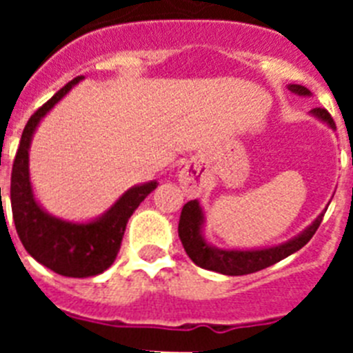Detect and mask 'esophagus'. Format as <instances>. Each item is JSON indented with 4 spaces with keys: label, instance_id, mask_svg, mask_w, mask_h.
<instances>
[{
    "label": "esophagus",
    "instance_id": "34e87169",
    "mask_svg": "<svg viewBox=\"0 0 353 353\" xmlns=\"http://www.w3.org/2000/svg\"><path fill=\"white\" fill-rule=\"evenodd\" d=\"M179 180H180V185H182L183 192H185L189 198L192 196H198L199 191H201V187H203V182L201 179L198 176L194 170L191 166H185L179 174Z\"/></svg>",
    "mask_w": 353,
    "mask_h": 353
}]
</instances>
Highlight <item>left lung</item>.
<instances>
[{
    "instance_id": "left-lung-1",
    "label": "left lung",
    "mask_w": 353,
    "mask_h": 353,
    "mask_svg": "<svg viewBox=\"0 0 353 353\" xmlns=\"http://www.w3.org/2000/svg\"><path fill=\"white\" fill-rule=\"evenodd\" d=\"M290 92L299 93V95H311V92L301 84H290ZM314 117L322 118L327 121L332 129H336V123L330 117V113L325 108L311 109ZM323 214L316 217L304 233L295 236L293 240H288L286 244L276 245L270 249H258V251H221V249L210 248V245L201 239V223H203V212L199 208V203L196 199L187 201L180 214L179 223V236L182 240V245L185 249L187 256L191 258L198 267L214 272L224 274V276H245V274L258 272L261 269H267L270 265L277 261L285 260L290 254L297 252L299 249L304 248L313 235L316 233L318 226L322 223Z\"/></svg>"
}]
</instances>
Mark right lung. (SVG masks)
<instances>
[{
  "mask_svg": "<svg viewBox=\"0 0 353 353\" xmlns=\"http://www.w3.org/2000/svg\"><path fill=\"white\" fill-rule=\"evenodd\" d=\"M83 76L72 79L31 114L21 136L12 166L10 201L15 230L24 249L43 267L67 277L102 274L117 258L129 217L157 182L132 187L101 219L88 224H72L46 214L33 198L28 171V148L39 121Z\"/></svg>",
  "mask_w": 353,
  "mask_h": 353,
  "instance_id": "1",
  "label": "right lung"
}]
</instances>
